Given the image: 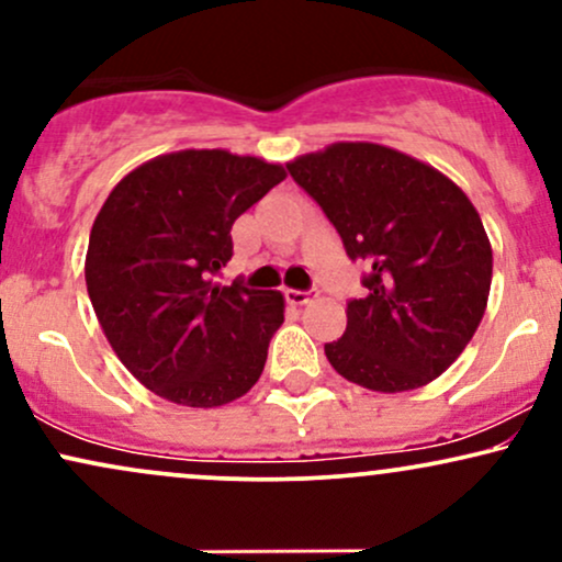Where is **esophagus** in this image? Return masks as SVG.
I'll use <instances>...</instances> for the list:
<instances>
[{"label":"esophagus","instance_id":"34e87169","mask_svg":"<svg viewBox=\"0 0 562 562\" xmlns=\"http://www.w3.org/2000/svg\"><path fill=\"white\" fill-rule=\"evenodd\" d=\"M285 299L288 303H293V306H306L314 295L308 293V290H285Z\"/></svg>","mask_w":562,"mask_h":562}]
</instances>
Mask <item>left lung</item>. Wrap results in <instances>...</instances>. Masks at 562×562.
<instances>
[{"label": "left lung", "instance_id": "obj_1", "mask_svg": "<svg viewBox=\"0 0 562 562\" xmlns=\"http://www.w3.org/2000/svg\"><path fill=\"white\" fill-rule=\"evenodd\" d=\"M290 177L338 229L348 259L367 261L364 299L348 301L327 362L362 389L428 385L465 351L492 288V243L449 177L375 145L335 142L290 160Z\"/></svg>", "mask_w": 562, "mask_h": 562}]
</instances>
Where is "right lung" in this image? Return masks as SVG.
Masks as SVG:
<instances>
[{
  "instance_id": "obj_1",
  "label": "right lung",
  "mask_w": 562,
  "mask_h": 562,
  "mask_svg": "<svg viewBox=\"0 0 562 562\" xmlns=\"http://www.w3.org/2000/svg\"><path fill=\"white\" fill-rule=\"evenodd\" d=\"M285 177L263 158L179 150L128 171L102 203L89 301L115 357L156 396L211 409L261 378L285 299L214 277L232 259L235 218Z\"/></svg>"
}]
</instances>
